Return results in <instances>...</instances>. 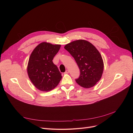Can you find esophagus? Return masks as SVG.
<instances>
[{
	"instance_id": "obj_1",
	"label": "esophagus",
	"mask_w": 133,
	"mask_h": 133,
	"mask_svg": "<svg viewBox=\"0 0 133 133\" xmlns=\"http://www.w3.org/2000/svg\"><path fill=\"white\" fill-rule=\"evenodd\" d=\"M68 73H69V70H66V71L64 72L65 74H68Z\"/></svg>"
}]
</instances>
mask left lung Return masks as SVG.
<instances>
[{"mask_svg":"<svg viewBox=\"0 0 133 133\" xmlns=\"http://www.w3.org/2000/svg\"><path fill=\"white\" fill-rule=\"evenodd\" d=\"M73 57L79 69L80 76L75 81L81 86L89 88L101 79L104 70V62L98 50L85 40L73 41L64 47Z\"/></svg>","mask_w":133,"mask_h":133,"instance_id":"8db88e82","label":"left lung"}]
</instances>
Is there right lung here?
<instances>
[{"label":"right lung","mask_w":133,"mask_h":133,"mask_svg":"<svg viewBox=\"0 0 133 133\" xmlns=\"http://www.w3.org/2000/svg\"><path fill=\"white\" fill-rule=\"evenodd\" d=\"M61 45L43 42L31 52L27 66L29 78L34 85L43 91H49L57 86L62 76L52 62Z\"/></svg>","instance_id":"add662e5"}]
</instances>
